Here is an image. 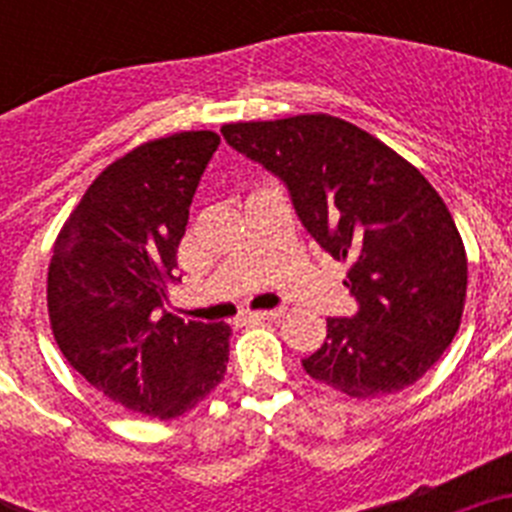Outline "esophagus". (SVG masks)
Returning a JSON list of instances; mask_svg holds the SVG:
<instances>
[{
  "instance_id": "esophagus-1",
  "label": "esophagus",
  "mask_w": 512,
  "mask_h": 512,
  "mask_svg": "<svg viewBox=\"0 0 512 512\" xmlns=\"http://www.w3.org/2000/svg\"><path fill=\"white\" fill-rule=\"evenodd\" d=\"M284 315V310H256L248 312V318L251 320H279Z\"/></svg>"
}]
</instances>
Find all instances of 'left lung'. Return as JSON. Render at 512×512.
<instances>
[{
	"label": "left lung",
	"mask_w": 512,
	"mask_h": 512,
	"mask_svg": "<svg viewBox=\"0 0 512 512\" xmlns=\"http://www.w3.org/2000/svg\"><path fill=\"white\" fill-rule=\"evenodd\" d=\"M228 146L279 176L307 233L338 261L354 318L302 359L348 397L418 382L454 341L467 297V253L449 207L423 174L341 117L297 115L223 125Z\"/></svg>",
	"instance_id": "obj_1"
}]
</instances>
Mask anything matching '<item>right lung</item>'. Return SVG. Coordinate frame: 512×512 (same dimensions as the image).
<instances>
[{
  "mask_svg": "<svg viewBox=\"0 0 512 512\" xmlns=\"http://www.w3.org/2000/svg\"><path fill=\"white\" fill-rule=\"evenodd\" d=\"M220 135L148 140L84 192L53 246L48 315L61 354L133 413L179 418L223 382L230 325L174 318L176 248Z\"/></svg>",
  "mask_w": 512,
  "mask_h": 512,
  "instance_id": "obj_1",
  "label": "right lung"
}]
</instances>
